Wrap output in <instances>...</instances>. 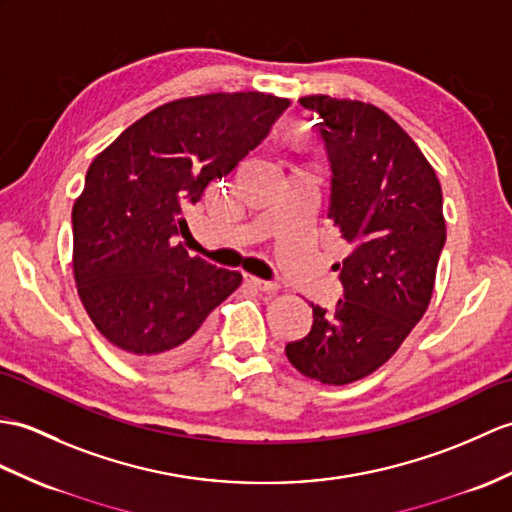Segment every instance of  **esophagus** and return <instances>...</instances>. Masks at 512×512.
I'll use <instances>...</instances> for the list:
<instances>
[{
	"label": "esophagus",
	"instance_id": "obj_1",
	"mask_svg": "<svg viewBox=\"0 0 512 512\" xmlns=\"http://www.w3.org/2000/svg\"><path fill=\"white\" fill-rule=\"evenodd\" d=\"M244 281L261 292H277L279 290V283H275V281H264V279H257L251 275H244Z\"/></svg>",
	"mask_w": 512,
	"mask_h": 512
}]
</instances>
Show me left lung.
<instances>
[{
  "label": "left lung",
  "mask_w": 512,
  "mask_h": 512,
  "mask_svg": "<svg viewBox=\"0 0 512 512\" xmlns=\"http://www.w3.org/2000/svg\"><path fill=\"white\" fill-rule=\"evenodd\" d=\"M320 115L331 163L329 218L351 244L344 299L312 305L314 325L285 355L327 386L353 384L386 364L432 301L445 246L441 183L421 148L388 113L360 100L303 95Z\"/></svg>",
  "instance_id": "8db88e82"
}]
</instances>
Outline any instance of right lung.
I'll return each mask as SVG.
<instances>
[{
  "label": "right lung",
  "instance_id": "right-lung-1",
  "mask_svg": "<svg viewBox=\"0 0 512 512\" xmlns=\"http://www.w3.org/2000/svg\"><path fill=\"white\" fill-rule=\"evenodd\" d=\"M261 91L172 100L130 124L87 170L71 209L74 279L95 329L128 358H187L242 275L189 257L183 211L259 146L288 109Z\"/></svg>",
  "mask_w": 512,
  "mask_h": 512
}]
</instances>
